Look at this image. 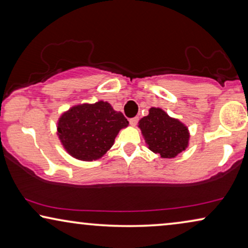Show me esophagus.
Wrapping results in <instances>:
<instances>
[{"label":"esophagus","instance_id":"obj_1","mask_svg":"<svg viewBox=\"0 0 248 248\" xmlns=\"http://www.w3.org/2000/svg\"><path fill=\"white\" fill-rule=\"evenodd\" d=\"M138 120H139V119H138V117H134V118H131L130 120H129V123H130V124H131V125H134V127H135V125L137 124Z\"/></svg>","mask_w":248,"mask_h":248}]
</instances>
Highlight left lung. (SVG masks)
I'll return each instance as SVG.
<instances>
[{"label": "left lung", "mask_w": 248, "mask_h": 248, "mask_svg": "<svg viewBox=\"0 0 248 248\" xmlns=\"http://www.w3.org/2000/svg\"><path fill=\"white\" fill-rule=\"evenodd\" d=\"M138 127L148 148L162 158H174L189 145L186 125L159 108H151L148 116L139 120Z\"/></svg>", "instance_id": "1"}]
</instances>
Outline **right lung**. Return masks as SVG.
<instances>
[{
  "instance_id": "add662e5",
  "label": "right lung",
  "mask_w": 248,
  "mask_h": 248,
  "mask_svg": "<svg viewBox=\"0 0 248 248\" xmlns=\"http://www.w3.org/2000/svg\"><path fill=\"white\" fill-rule=\"evenodd\" d=\"M128 120L114 111L110 103L99 101L72 107L61 116L57 135L66 152L79 160L91 162L102 157L112 147Z\"/></svg>"
}]
</instances>
